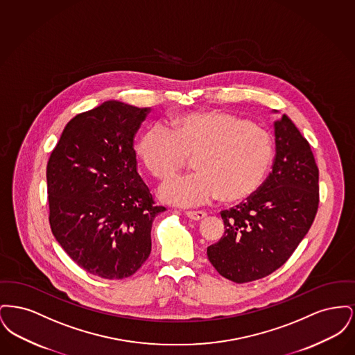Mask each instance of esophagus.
I'll return each instance as SVG.
<instances>
[{"mask_svg": "<svg viewBox=\"0 0 355 355\" xmlns=\"http://www.w3.org/2000/svg\"><path fill=\"white\" fill-rule=\"evenodd\" d=\"M186 216L193 220H202L207 217V213L206 211H186Z\"/></svg>", "mask_w": 355, "mask_h": 355, "instance_id": "34e87169", "label": "esophagus"}]
</instances>
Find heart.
<instances>
[{
    "label": "heart",
    "instance_id": "obj_1",
    "mask_svg": "<svg viewBox=\"0 0 355 355\" xmlns=\"http://www.w3.org/2000/svg\"><path fill=\"white\" fill-rule=\"evenodd\" d=\"M135 152L145 168L158 178H169L196 157L197 173L173 178L158 189L164 202L196 206L220 196L239 202L262 186L272 161L270 133L233 113L203 110L177 116L170 132L159 125L148 128Z\"/></svg>",
    "mask_w": 355,
    "mask_h": 355
}]
</instances>
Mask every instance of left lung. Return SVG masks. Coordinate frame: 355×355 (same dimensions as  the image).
<instances>
[{
    "mask_svg": "<svg viewBox=\"0 0 355 355\" xmlns=\"http://www.w3.org/2000/svg\"><path fill=\"white\" fill-rule=\"evenodd\" d=\"M274 135L269 177L246 202L220 213L225 234L207 248L216 270L236 284L281 268L317 214L320 173L309 142L286 114L274 121Z\"/></svg>",
    "mask_w": 355,
    "mask_h": 355,
    "instance_id": "obj_1",
    "label": "left lung"
}]
</instances>
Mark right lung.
Returning <instances> with one entry per match:
<instances>
[{
  "instance_id": "add662e5",
  "label": "right lung",
  "mask_w": 355,
  "mask_h": 355,
  "mask_svg": "<svg viewBox=\"0 0 355 355\" xmlns=\"http://www.w3.org/2000/svg\"><path fill=\"white\" fill-rule=\"evenodd\" d=\"M150 107L110 100L70 119L46 168L53 236L84 270L133 275L152 252L154 206L137 171L135 135Z\"/></svg>"
}]
</instances>
